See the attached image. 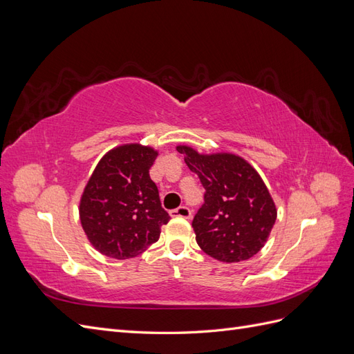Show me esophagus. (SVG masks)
Segmentation results:
<instances>
[{"instance_id":"34e87169","label":"esophagus","mask_w":354,"mask_h":354,"mask_svg":"<svg viewBox=\"0 0 354 354\" xmlns=\"http://www.w3.org/2000/svg\"><path fill=\"white\" fill-rule=\"evenodd\" d=\"M169 216H171V217L190 218V217H192V211H190V208H187V207H185V205H181V207L176 208V209H171V211H169Z\"/></svg>"}]
</instances>
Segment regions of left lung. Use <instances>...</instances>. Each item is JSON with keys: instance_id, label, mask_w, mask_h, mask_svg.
<instances>
[{"instance_id": "left-lung-1", "label": "left lung", "mask_w": 354, "mask_h": 354, "mask_svg": "<svg viewBox=\"0 0 354 354\" xmlns=\"http://www.w3.org/2000/svg\"><path fill=\"white\" fill-rule=\"evenodd\" d=\"M177 151L205 189L192 221L202 251L224 263L251 259L267 242L277 214L259 173L236 155H199L187 146Z\"/></svg>"}]
</instances>
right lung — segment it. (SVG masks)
<instances>
[{
	"label": "right lung",
	"instance_id": "obj_1",
	"mask_svg": "<svg viewBox=\"0 0 354 354\" xmlns=\"http://www.w3.org/2000/svg\"><path fill=\"white\" fill-rule=\"evenodd\" d=\"M158 153L125 145L106 153L80 203L82 229L95 250L116 260L133 259L159 239L168 212L149 176Z\"/></svg>",
	"mask_w": 354,
	"mask_h": 354
}]
</instances>
